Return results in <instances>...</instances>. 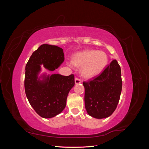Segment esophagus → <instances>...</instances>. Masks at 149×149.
Wrapping results in <instances>:
<instances>
[{
	"label": "esophagus",
	"mask_w": 149,
	"mask_h": 149,
	"mask_svg": "<svg viewBox=\"0 0 149 149\" xmlns=\"http://www.w3.org/2000/svg\"><path fill=\"white\" fill-rule=\"evenodd\" d=\"M74 81H75L76 84H80L81 83V79L79 78H75Z\"/></svg>",
	"instance_id": "34e87169"
}]
</instances>
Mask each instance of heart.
Returning <instances> with one entry per match:
<instances>
[{"mask_svg":"<svg viewBox=\"0 0 149 149\" xmlns=\"http://www.w3.org/2000/svg\"><path fill=\"white\" fill-rule=\"evenodd\" d=\"M72 64L81 69L84 78L91 79L101 74L109 63L106 53L96 49H86L77 53L72 57ZM71 66V63H68Z\"/></svg>","mask_w":149,"mask_h":149,"instance_id":"heart-1","label":"heart"}]
</instances>
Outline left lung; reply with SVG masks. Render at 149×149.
Wrapping results in <instances>:
<instances>
[{
	"label": "left lung",
	"instance_id": "obj_1",
	"mask_svg": "<svg viewBox=\"0 0 149 149\" xmlns=\"http://www.w3.org/2000/svg\"><path fill=\"white\" fill-rule=\"evenodd\" d=\"M120 67L113 60L97 78L84 82L85 108L96 119L109 117L116 109L122 91Z\"/></svg>",
	"mask_w": 149,
	"mask_h": 149
}]
</instances>
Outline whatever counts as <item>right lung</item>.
<instances>
[{
    "label": "right lung",
    "mask_w": 149,
    "mask_h": 149,
    "mask_svg": "<svg viewBox=\"0 0 149 149\" xmlns=\"http://www.w3.org/2000/svg\"><path fill=\"white\" fill-rule=\"evenodd\" d=\"M65 60L61 48L42 45L35 51L25 66V91L29 103L43 118H52L59 114L66 107V100L74 85V75L60 74L40 75L42 66L53 71Z\"/></svg>",
    "instance_id": "obj_1"
}]
</instances>
